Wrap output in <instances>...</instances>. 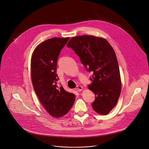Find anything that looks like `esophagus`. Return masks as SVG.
<instances>
[{"instance_id": "esophagus-1", "label": "esophagus", "mask_w": 149, "mask_h": 149, "mask_svg": "<svg viewBox=\"0 0 149 149\" xmlns=\"http://www.w3.org/2000/svg\"><path fill=\"white\" fill-rule=\"evenodd\" d=\"M82 89H83V87L80 85H78L77 88H76V90H77L78 92H81Z\"/></svg>"}]
</instances>
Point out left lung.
I'll return each instance as SVG.
<instances>
[{"label": "left lung", "mask_w": 149, "mask_h": 149, "mask_svg": "<svg viewBox=\"0 0 149 149\" xmlns=\"http://www.w3.org/2000/svg\"><path fill=\"white\" fill-rule=\"evenodd\" d=\"M67 46L80 57L86 71L93 74L88 88L95 96L93 109L108 114L117 104L121 91L119 65L113 49L106 39L94 36L72 37Z\"/></svg>", "instance_id": "obj_1"}]
</instances>
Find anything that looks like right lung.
Listing matches in <instances>:
<instances>
[{
  "label": "right lung",
  "instance_id": "right-lung-1",
  "mask_svg": "<svg viewBox=\"0 0 149 149\" xmlns=\"http://www.w3.org/2000/svg\"><path fill=\"white\" fill-rule=\"evenodd\" d=\"M69 40L50 38L38 45L31 58V78L34 91L42 105L54 117L67 113L72 106L75 95L58 86L57 63L63 48Z\"/></svg>",
  "mask_w": 149,
  "mask_h": 149
}]
</instances>
